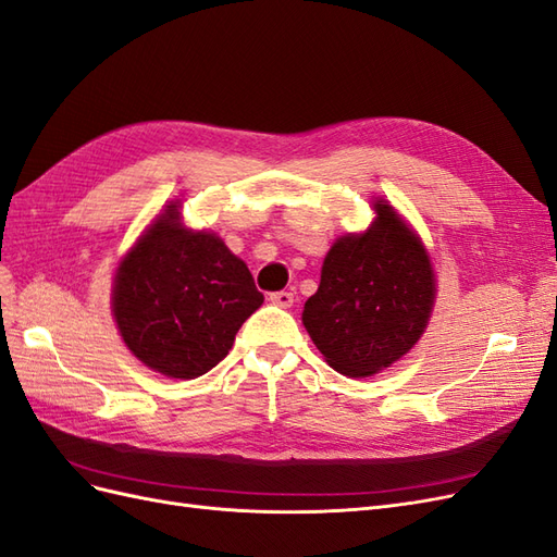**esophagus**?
I'll return each instance as SVG.
<instances>
[{
	"mask_svg": "<svg viewBox=\"0 0 557 557\" xmlns=\"http://www.w3.org/2000/svg\"><path fill=\"white\" fill-rule=\"evenodd\" d=\"M269 301H272V305H276V307H281V309H290L293 301H295V295L288 293V290H278V293L269 295Z\"/></svg>",
	"mask_w": 557,
	"mask_h": 557,
	"instance_id": "obj_1",
	"label": "esophagus"
}]
</instances>
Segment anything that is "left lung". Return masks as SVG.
Segmentation results:
<instances>
[{"mask_svg":"<svg viewBox=\"0 0 557 557\" xmlns=\"http://www.w3.org/2000/svg\"><path fill=\"white\" fill-rule=\"evenodd\" d=\"M376 221L330 248L305 327L339 374L360 379L391 367L420 339L434 301L428 252L397 211L376 201Z\"/></svg>","mask_w":557,"mask_h":557,"instance_id":"1","label":"left lung"}]
</instances>
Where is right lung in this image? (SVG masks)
Here are the masks:
<instances>
[{
    "instance_id": "1",
    "label": "right lung",
    "mask_w": 557,
    "mask_h": 557,
    "mask_svg": "<svg viewBox=\"0 0 557 557\" xmlns=\"http://www.w3.org/2000/svg\"><path fill=\"white\" fill-rule=\"evenodd\" d=\"M264 301L248 267L209 232H188L172 205L117 267L113 315L127 348L172 379L221 362Z\"/></svg>"
}]
</instances>
